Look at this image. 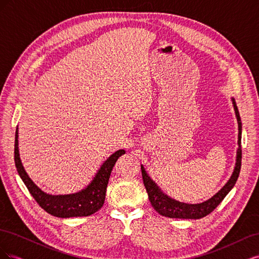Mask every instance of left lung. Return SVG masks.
<instances>
[{
  "label": "left lung",
  "mask_w": 259,
  "mask_h": 259,
  "mask_svg": "<svg viewBox=\"0 0 259 259\" xmlns=\"http://www.w3.org/2000/svg\"><path fill=\"white\" fill-rule=\"evenodd\" d=\"M231 101L233 105L234 112H236L237 121H238V149H237V158H236V165H234L232 174L228 182L219 190L216 194H214L210 199L197 203V204H189V203L179 202L174 199L169 198L167 194L164 193L160 187L156 185L153 180L147 174L145 167L142 165V174L144 185L148 193L149 201L151 202L153 208L158 211L162 216L169 217V218H183V219H199L208 215L213 211L217 205L221 204V202L224 200L227 194L232 189L233 186L236 185L237 179L240 174L241 169V160H242V150H241V135H242V123L241 117L236 104V100L231 97Z\"/></svg>",
  "instance_id": "obj_1"
}]
</instances>
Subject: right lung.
Masks as SVG:
<instances>
[{
    "label": "right lung",
    "mask_w": 259,
    "mask_h": 259,
    "mask_svg": "<svg viewBox=\"0 0 259 259\" xmlns=\"http://www.w3.org/2000/svg\"><path fill=\"white\" fill-rule=\"evenodd\" d=\"M15 165L17 171L22 179L23 184L28 188L29 192L45 211L49 214L60 217H83L90 216L96 213L98 209L104 205L106 198L107 185L110 177L111 170L114 166L116 160L122 154L125 153L124 149L115 151L101 164L97 173L91 180V183L84 189L69 194H50L40 189L29 177L27 171L23 167L18 148V126L15 134Z\"/></svg>",
    "instance_id": "add662e5"
}]
</instances>
